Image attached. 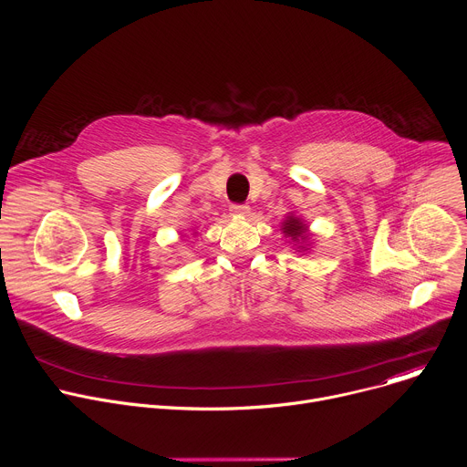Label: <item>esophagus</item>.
<instances>
[{
	"label": "esophagus",
	"mask_w": 467,
	"mask_h": 467,
	"mask_svg": "<svg viewBox=\"0 0 467 467\" xmlns=\"http://www.w3.org/2000/svg\"><path fill=\"white\" fill-rule=\"evenodd\" d=\"M231 213H233L234 216H249L251 209H249L247 205H233V207H231Z\"/></svg>",
	"instance_id": "34e87169"
}]
</instances>
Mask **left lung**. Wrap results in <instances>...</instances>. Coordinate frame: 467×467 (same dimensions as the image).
Returning a JSON list of instances; mask_svg holds the SVG:
<instances>
[{
  "label": "left lung",
  "mask_w": 467,
  "mask_h": 467,
  "mask_svg": "<svg viewBox=\"0 0 467 467\" xmlns=\"http://www.w3.org/2000/svg\"><path fill=\"white\" fill-rule=\"evenodd\" d=\"M283 233H285V236L290 238L296 245H299V249L306 251L305 242L310 238V234H308L306 223H305L301 218H297V216H294V214H288L286 220L283 222Z\"/></svg>",
  "instance_id": "left-lung-1"
}]
</instances>
